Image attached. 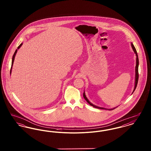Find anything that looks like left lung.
<instances>
[{
	"label": "left lung",
	"mask_w": 151,
	"mask_h": 151,
	"mask_svg": "<svg viewBox=\"0 0 151 151\" xmlns=\"http://www.w3.org/2000/svg\"><path fill=\"white\" fill-rule=\"evenodd\" d=\"M131 47H132V50L134 51V52H135V55H136V56H137V60H136V67H135V86H134V91H133V92H132V94L134 93V92L135 91V89H136V88H137V82H138V78H139V74H138V67H139V58H138V56H137V50H136V49H135V47H134V45H133V43H131ZM83 97H84V99L86 101V102L90 105H91V106H92L93 107L95 108H97V109H105V110H113V109H114L116 108H117V107H116V108H113V109H106V108H102V107H99V106H96V105H93V104H92L89 100L87 99V97H86V94H85V91L84 92V93H83Z\"/></svg>",
	"instance_id": "1"
}]
</instances>
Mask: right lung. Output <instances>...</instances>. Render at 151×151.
<instances>
[{"instance_id": "obj_1", "label": "right lung", "mask_w": 151, "mask_h": 151, "mask_svg": "<svg viewBox=\"0 0 151 151\" xmlns=\"http://www.w3.org/2000/svg\"><path fill=\"white\" fill-rule=\"evenodd\" d=\"M22 43H21L19 46H18V47H17V49H16V51H14V55H13V57H12V65H11V71H10V75L11 74V72H12V66H13V65H14V58H15V56H16V53H17V50H19L20 48V47L22 46Z\"/></svg>"}]
</instances>
